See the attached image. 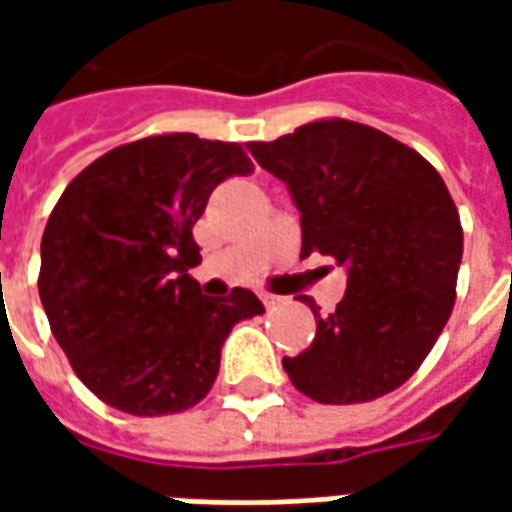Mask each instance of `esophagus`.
<instances>
[{
    "label": "esophagus",
    "mask_w": 512,
    "mask_h": 512,
    "mask_svg": "<svg viewBox=\"0 0 512 512\" xmlns=\"http://www.w3.org/2000/svg\"><path fill=\"white\" fill-rule=\"evenodd\" d=\"M260 299L266 304V310H274L277 304H282V296H277V293H260Z\"/></svg>",
    "instance_id": "esophagus-1"
}]
</instances>
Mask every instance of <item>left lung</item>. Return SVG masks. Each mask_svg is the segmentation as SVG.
Wrapping results in <instances>:
<instances>
[{"mask_svg":"<svg viewBox=\"0 0 512 512\" xmlns=\"http://www.w3.org/2000/svg\"><path fill=\"white\" fill-rule=\"evenodd\" d=\"M260 167L301 213V257L321 252L348 274L337 310L282 367L318 403L348 406L414 376L455 304L463 230L444 180L417 150L351 120H318L252 142Z\"/></svg>","mask_w":512,"mask_h":512,"instance_id":"left-lung-1","label":"left lung"}]
</instances>
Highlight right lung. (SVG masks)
<instances>
[{
	"label": "right lung",
	"mask_w": 512,
	"mask_h": 512,
	"mask_svg": "<svg viewBox=\"0 0 512 512\" xmlns=\"http://www.w3.org/2000/svg\"><path fill=\"white\" fill-rule=\"evenodd\" d=\"M235 142L147 136L95 158L62 191L40 241V301L84 386L134 417L197 406L252 290L202 296L191 227L222 180L252 172Z\"/></svg>",
	"instance_id": "obj_1"
}]
</instances>
